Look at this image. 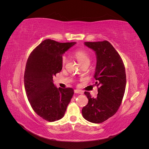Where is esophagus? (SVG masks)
Instances as JSON below:
<instances>
[{
	"label": "esophagus",
	"mask_w": 149,
	"mask_h": 149,
	"mask_svg": "<svg viewBox=\"0 0 149 149\" xmlns=\"http://www.w3.org/2000/svg\"><path fill=\"white\" fill-rule=\"evenodd\" d=\"M74 92L76 94H83V91H81V90H79V89H74Z\"/></svg>",
	"instance_id": "1"
}]
</instances>
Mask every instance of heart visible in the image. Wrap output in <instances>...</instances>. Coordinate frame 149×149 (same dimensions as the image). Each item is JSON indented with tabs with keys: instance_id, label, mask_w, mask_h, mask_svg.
I'll return each instance as SVG.
<instances>
[{
	"instance_id": "obj_1",
	"label": "heart",
	"mask_w": 149,
	"mask_h": 149,
	"mask_svg": "<svg viewBox=\"0 0 149 149\" xmlns=\"http://www.w3.org/2000/svg\"><path fill=\"white\" fill-rule=\"evenodd\" d=\"M74 56L76 58V60L79 63L83 65L84 64L88 63L90 62V55L88 52L84 50V49H78L74 53ZM66 62V58L65 56H63L61 58L62 65L64 66Z\"/></svg>"
}]
</instances>
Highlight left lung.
Listing matches in <instances>:
<instances>
[{"instance_id": "left-lung-1", "label": "left lung", "mask_w": 149, "mask_h": 149, "mask_svg": "<svg viewBox=\"0 0 149 149\" xmlns=\"http://www.w3.org/2000/svg\"><path fill=\"white\" fill-rule=\"evenodd\" d=\"M84 43L96 53L94 78L98 93L94 98L89 92H84L88 103L83 107L82 114L91 123H102L116 113L123 101L126 86L125 66L118 52L108 41Z\"/></svg>"}]
</instances>
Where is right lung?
<instances>
[{"instance_id":"add662e5","label":"right lung","mask_w":149,"mask_h":149,"mask_svg":"<svg viewBox=\"0 0 149 149\" xmlns=\"http://www.w3.org/2000/svg\"><path fill=\"white\" fill-rule=\"evenodd\" d=\"M75 43L47 39L31 52L26 61L24 73L26 96L35 113L48 122L64 116L74 94L71 88L58 89L53 78L62 70V55Z\"/></svg>"}]
</instances>
